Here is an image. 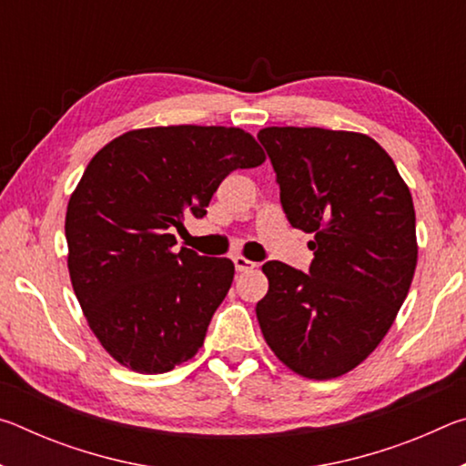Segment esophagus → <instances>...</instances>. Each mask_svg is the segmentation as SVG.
<instances>
[{"instance_id": "34e87169", "label": "esophagus", "mask_w": 466, "mask_h": 466, "mask_svg": "<svg viewBox=\"0 0 466 466\" xmlns=\"http://www.w3.org/2000/svg\"><path fill=\"white\" fill-rule=\"evenodd\" d=\"M232 261H234V267H236V271H238V273L250 271V269H255V267H257L255 261H248V258H244V257H234Z\"/></svg>"}]
</instances>
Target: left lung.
<instances>
[{"instance_id":"left-lung-1","label":"left lung","mask_w":466,"mask_h":466,"mask_svg":"<svg viewBox=\"0 0 466 466\" xmlns=\"http://www.w3.org/2000/svg\"><path fill=\"white\" fill-rule=\"evenodd\" d=\"M288 222L314 234L309 273L267 261L257 304L267 345L306 378H337L372 353L403 306L417 265L415 209L372 137L320 127L258 131Z\"/></svg>"}]
</instances>
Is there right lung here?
<instances>
[{"instance_id": "add662e5", "label": "right lung", "mask_w": 466, "mask_h": 466, "mask_svg": "<svg viewBox=\"0 0 466 466\" xmlns=\"http://www.w3.org/2000/svg\"><path fill=\"white\" fill-rule=\"evenodd\" d=\"M265 154L236 127L123 133L92 157L66 216L67 267L88 325L141 374L191 360L234 279L230 258L175 250L172 228L203 218L222 180Z\"/></svg>"}]
</instances>
